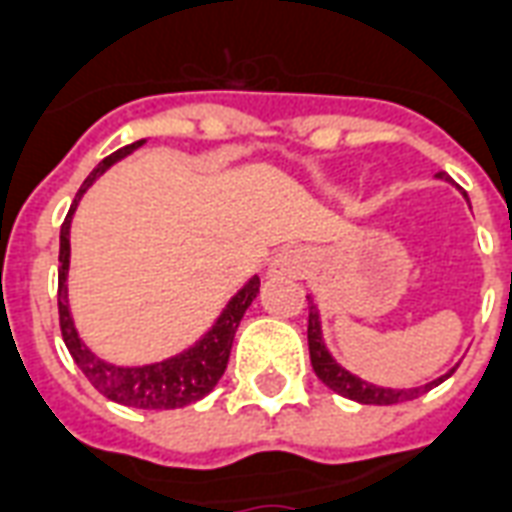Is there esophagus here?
Wrapping results in <instances>:
<instances>
[{
    "mask_svg": "<svg viewBox=\"0 0 512 512\" xmlns=\"http://www.w3.org/2000/svg\"><path fill=\"white\" fill-rule=\"evenodd\" d=\"M307 270V253L297 251V248H286L280 251L270 264L272 278H280V275H288V278H297Z\"/></svg>",
    "mask_w": 512,
    "mask_h": 512,
    "instance_id": "34e87169",
    "label": "esophagus"
}]
</instances>
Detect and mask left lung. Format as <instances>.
I'll list each match as a JSON object with an SVG mask.
<instances>
[{
  "mask_svg": "<svg viewBox=\"0 0 512 512\" xmlns=\"http://www.w3.org/2000/svg\"><path fill=\"white\" fill-rule=\"evenodd\" d=\"M440 180H451L445 172H437ZM467 197V194H464ZM307 305H310V318H307V345H310V364H313L318 380L329 386L334 394H340L345 399H353V402H361V405H397V402H407V399H416L421 394H426L429 388L440 386L443 380H448L453 375V370H448L440 378L429 380L424 386L413 388H388V386H375V383H367L359 375H353L351 370H345L340 361L334 359L329 348L324 343V332H321V313H318V305L313 302V297H307Z\"/></svg>",
  "mask_w": 512,
  "mask_h": 512,
  "instance_id": "obj_1",
  "label": "left lung"
}]
</instances>
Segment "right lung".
<instances>
[{"instance_id": "obj_1", "label": "right lung", "mask_w": 512, "mask_h": 512, "mask_svg": "<svg viewBox=\"0 0 512 512\" xmlns=\"http://www.w3.org/2000/svg\"><path fill=\"white\" fill-rule=\"evenodd\" d=\"M145 140H137L132 145H124L115 153H110L107 159H102L91 169V175L83 180V186L75 194V202L69 207L67 218L61 224L59 234V324L61 337L67 351L72 353V359L80 367V372L86 375L88 383L105 394L107 399H113L118 405L140 407V410H175V407H186L197 399L207 397L215 388V383L221 380L226 370V361L232 353L234 332L240 326L242 315L251 307V302L259 294V275H253L242 283V288L234 294L221 315L215 318L213 326L207 329L197 343L188 345L175 356H167L161 361H151V364H113V361L99 359L83 340H80L78 329H75V318L69 310V226H72V215L78 210L80 197L86 194L91 183L99 175H105L107 169L118 164L126 156H132Z\"/></svg>"}]
</instances>
